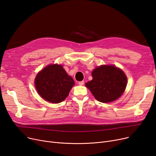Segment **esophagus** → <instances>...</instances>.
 Returning <instances> with one entry per match:
<instances>
[{
    "instance_id": "34e87169",
    "label": "esophagus",
    "mask_w": 156,
    "mask_h": 156,
    "mask_svg": "<svg viewBox=\"0 0 156 156\" xmlns=\"http://www.w3.org/2000/svg\"><path fill=\"white\" fill-rule=\"evenodd\" d=\"M84 83H85V81H79V82H78V84L80 85H83Z\"/></svg>"
}]
</instances>
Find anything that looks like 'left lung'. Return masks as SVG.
<instances>
[{"label": "left lung", "instance_id": "8db88e82", "mask_svg": "<svg viewBox=\"0 0 156 156\" xmlns=\"http://www.w3.org/2000/svg\"><path fill=\"white\" fill-rule=\"evenodd\" d=\"M92 80L85 85L98 101L112 102L125 92L127 78L123 71L114 66H101L92 71Z\"/></svg>", "mask_w": 156, "mask_h": 156}]
</instances>
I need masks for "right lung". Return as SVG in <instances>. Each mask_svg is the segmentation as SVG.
Listing matches in <instances>:
<instances>
[{"label": "right lung", "mask_w": 156, "mask_h": 156, "mask_svg": "<svg viewBox=\"0 0 156 156\" xmlns=\"http://www.w3.org/2000/svg\"><path fill=\"white\" fill-rule=\"evenodd\" d=\"M35 84L38 93L43 99L57 104L68 96L75 82L61 65L51 64L38 73Z\"/></svg>", "instance_id": "add662e5"}]
</instances>
